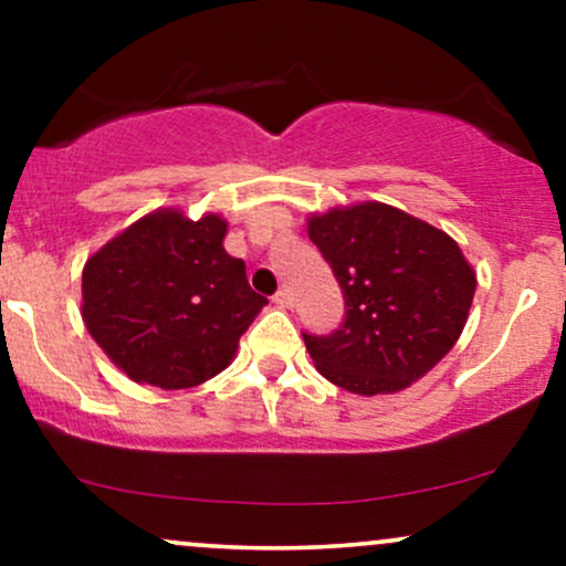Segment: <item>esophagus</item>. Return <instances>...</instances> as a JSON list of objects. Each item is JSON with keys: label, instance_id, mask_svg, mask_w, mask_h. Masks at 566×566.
<instances>
[{"label": "esophagus", "instance_id": "34e87169", "mask_svg": "<svg viewBox=\"0 0 566 566\" xmlns=\"http://www.w3.org/2000/svg\"><path fill=\"white\" fill-rule=\"evenodd\" d=\"M274 303L279 305V308H292V295L290 290H279L274 295Z\"/></svg>", "mask_w": 566, "mask_h": 566}]
</instances>
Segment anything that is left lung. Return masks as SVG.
<instances>
[{
	"instance_id": "left-lung-1",
	"label": "left lung",
	"mask_w": 566,
	"mask_h": 566,
	"mask_svg": "<svg viewBox=\"0 0 566 566\" xmlns=\"http://www.w3.org/2000/svg\"><path fill=\"white\" fill-rule=\"evenodd\" d=\"M308 239L346 297L333 335H303L319 373L359 396L405 391L450 354L476 271L450 233L382 201L308 218Z\"/></svg>"
}]
</instances>
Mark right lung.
Here are the masks:
<instances>
[{
  "mask_svg": "<svg viewBox=\"0 0 566 566\" xmlns=\"http://www.w3.org/2000/svg\"><path fill=\"white\" fill-rule=\"evenodd\" d=\"M226 229L216 212L191 220L161 207L87 258L84 327L127 378L175 391L231 365L269 301L226 252Z\"/></svg>",
  "mask_w": 566,
  "mask_h": 566,
  "instance_id": "right-lung-1",
  "label": "right lung"
}]
</instances>
